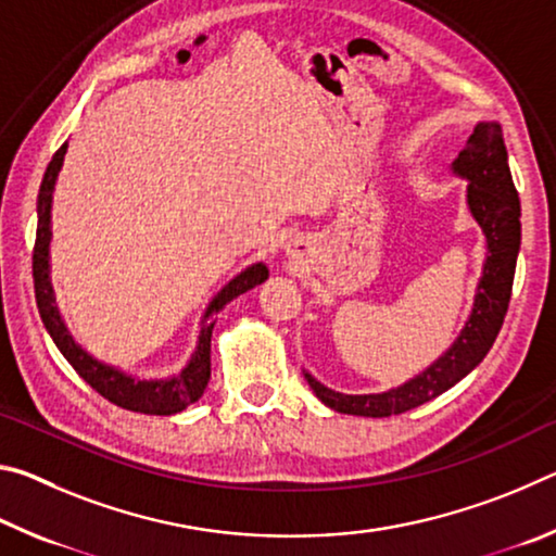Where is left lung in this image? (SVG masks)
I'll return each mask as SVG.
<instances>
[{"label":"left lung","instance_id":"obj_1","mask_svg":"<svg viewBox=\"0 0 556 556\" xmlns=\"http://www.w3.org/2000/svg\"><path fill=\"white\" fill-rule=\"evenodd\" d=\"M454 172L470 181V213L488 240V257L483 279L478 285L473 314L460 331L458 341L451 345V351L439 357L419 378L397 390L382 394H341L324 388L306 372L316 397L331 409L357 414V417H392V414L419 407L464 380L488 355L501 333L507 306H510L517 250H520V199H517V188L513 184L510 166H507L501 125L495 122L476 125L466 149L454 162Z\"/></svg>","mask_w":556,"mask_h":556}]
</instances>
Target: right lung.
I'll return each mask as SVG.
<instances>
[{"label": "right lung", "instance_id": "obj_1", "mask_svg": "<svg viewBox=\"0 0 556 556\" xmlns=\"http://www.w3.org/2000/svg\"><path fill=\"white\" fill-rule=\"evenodd\" d=\"M65 149L63 144L59 152L53 154L46 168L41 191H39V225H36V242H34V291H36V306H39V314L43 318V326L49 328L53 343L59 345V351L65 355V361L73 365V370L86 380L92 390L102 397L117 404L122 409L129 412H142V414H159V417H166V414H176L186 409L188 404H193L201 397L205 384L211 380V336L213 326L218 321L220 308L232 301L235 296L244 294V291L257 287L260 281H265L269 269L265 265H252L244 271H240L230 285H225L218 296L211 301L208 312L203 316L201 324V336H199V348L191 357V363L186 365L181 375H176L172 380H135L129 375H122L117 370L108 368V365L98 363L96 357H90L83 348L75 345L73 338L65 331L59 312L53 306V291L49 281V242H51V193L55 186V178H59Z\"/></svg>", "mask_w": 556, "mask_h": 556}]
</instances>
